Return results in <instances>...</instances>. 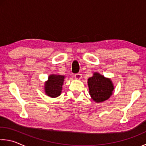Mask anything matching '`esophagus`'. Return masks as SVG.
<instances>
[{
    "label": "esophagus",
    "mask_w": 146,
    "mask_h": 146,
    "mask_svg": "<svg viewBox=\"0 0 146 146\" xmlns=\"http://www.w3.org/2000/svg\"><path fill=\"white\" fill-rule=\"evenodd\" d=\"M75 78L77 80H80L82 78V75L80 73H77L75 75Z\"/></svg>",
    "instance_id": "esophagus-1"
}]
</instances>
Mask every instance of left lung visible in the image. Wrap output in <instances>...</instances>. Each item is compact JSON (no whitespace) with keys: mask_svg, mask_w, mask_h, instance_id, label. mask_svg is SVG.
Instances as JSON below:
<instances>
[{"mask_svg":"<svg viewBox=\"0 0 146 146\" xmlns=\"http://www.w3.org/2000/svg\"><path fill=\"white\" fill-rule=\"evenodd\" d=\"M89 94L96 103H101L109 99L114 90L113 82L110 78L105 77L98 72L88 80Z\"/></svg>","mask_w":146,"mask_h":146,"instance_id":"left-lung-1","label":"left lung"}]
</instances>
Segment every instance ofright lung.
Here are the masks:
<instances>
[{"label":"right lung","mask_w":146,"mask_h":146,"mask_svg":"<svg viewBox=\"0 0 146 146\" xmlns=\"http://www.w3.org/2000/svg\"><path fill=\"white\" fill-rule=\"evenodd\" d=\"M66 77L62 75L52 74L48 76L47 81L44 83V92L45 94L52 98L60 96Z\"/></svg>","instance_id":"add662e5"}]
</instances>
